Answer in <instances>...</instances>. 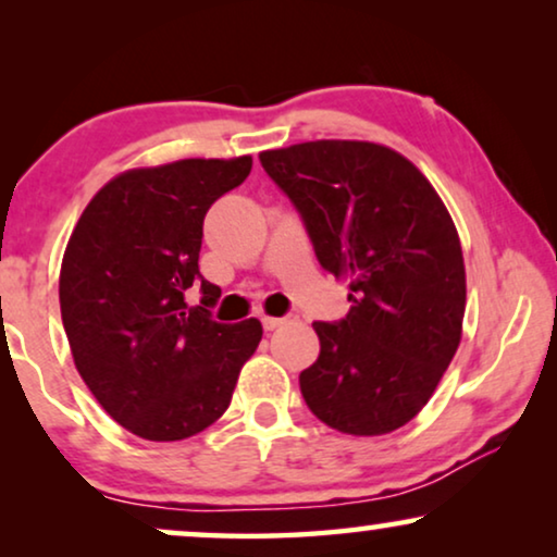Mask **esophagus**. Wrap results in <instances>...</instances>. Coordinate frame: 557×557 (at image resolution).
I'll return each mask as SVG.
<instances>
[{"instance_id":"1","label":"esophagus","mask_w":557,"mask_h":557,"mask_svg":"<svg viewBox=\"0 0 557 557\" xmlns=\"http://www.w3.org/2000/svg\"><path fill=\"white\" fill-rule=\"evenodd\" d=\"M294 322H299V317H296V314H288V317H263V330L265 332H273V330H278V326L294 324Z\"/></svg>"}]
</instances>
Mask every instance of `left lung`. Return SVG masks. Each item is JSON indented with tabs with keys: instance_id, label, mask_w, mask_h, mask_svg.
Returning <instances> with one entry per match:
<instances>
[{
	"instance_id": "1",
	"label": "left lung",
	"mask_w": 557,
	"mask_h": 557,
	"mask_svg": "<svg viewBox=\"0 0 557 557\" xmlns=\"http://www.w3.org/2000/svg\"><path fill=\"white\" fill-rule=\"evenodd\" d=\"M258 157L299 210L319 263L349 281V314L311 324L319 357L299 375L304 400L349 436L400 429L461 342L467 271L444 200L383 144L319 139Z\"/></svg>"
}]
</instances>
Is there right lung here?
<instances>
[{"label": "right lung", "instance_id": "right-lung-1", "mask_svg": "<svg viewBox=\"0 0 557 557\" xmlns=\"http://www.w3.org/2000/svg\"><path fill=\"white\" fill-rule=\"evenodd\" d=\"M253 159H180L126 170L98 189L60 265V314L83 383L113 421L182 441L231 406L263 337L258 319L212 322L220 288L200 276L202 220ZM201 284L202 308L186 292Z\"/></svg>", "mask_w": 557, "mask_h": 557}]
</instances>
